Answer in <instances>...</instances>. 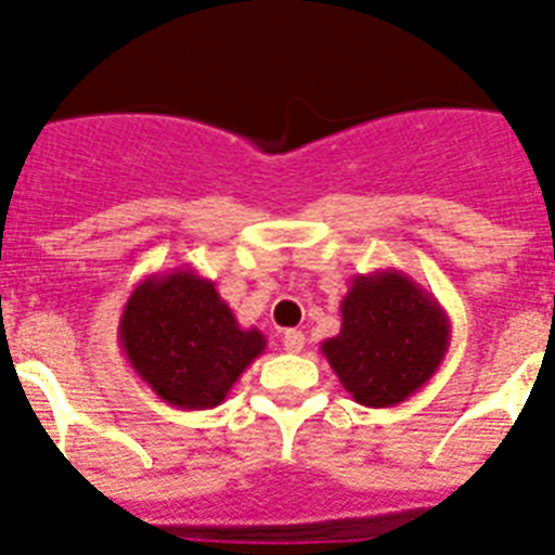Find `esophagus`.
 <instances>
[{
    "label": "esophagus",
    "mask_w": 555,
    "mask_h": 555,
    "mask_svg": "<svg viewBox=\"0 0 555 555\" xmlns=\"http://www.w3.org/2000/svg\"><path fill=\"white\" fill-rule=\"evenodd\" d=\"M283 347H286V352L297 354L305 349V335L299 333V330H288L286 335H283Z\"/></svg>",
    "instance_id": "obj_1"
}]
</instances>
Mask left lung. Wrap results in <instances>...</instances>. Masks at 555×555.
<instances>
[{
  "label": "left lung",
  "instance_id": "8db88e82",
  "mask_svg": "<svg viewBox=\"0 0 555 555\" xmlns=\"http://www.w3.org/2000/svg\"><path fill=\"white\" fill-rule=\"evenodd\" d=\"M449 344L443 305L401 269H377L340 299V333L322 354L358 404L396 406L435 377Z\"/></svg>",
  "mask_w": 555,
  "mask_h": 555
}]
</instances>
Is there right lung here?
<instances>
[{
	"instance_id": "add662e5",
	"label": "right lung",
	"mask_w": 555,
	"mask_h": 555,
	"mask_svg": "<svg viewBox=\"0 0 555 555\" xmlns=\"http://www.w3.org/2000/svg\"><path fill=\"white\" fill-rule=\"evenodd\" d=\"M118 344L137 377L178 410L222 404L267 349L261 330H244L215 281L192 267L137 283L120 313Z\"/></svg>"
}]
</instances>
